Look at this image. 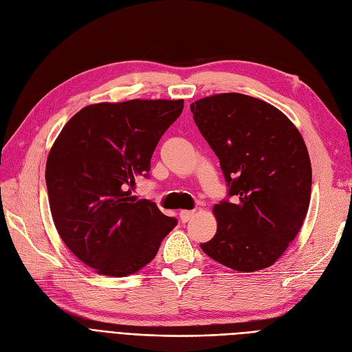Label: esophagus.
Wrapping results in <instances>:
<instances>
[{"label": "esophagus", "instance_id": "obj_1", "mask_svg": "<svg viewBox=\"0 0 352 352\" xmlns=\"http://www.w3.org/2000/svg\"><path fill=\"white\" fill-rule=\"evenodd\" d=\"M195 216V211H189V210H182L179 212V217H180V220H182L184 223H186V221H189L190 219H192Z\"/></svg>", "mask_w": 352, "mask_h": 352}]
</instances>
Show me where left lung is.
Wrapping results in <instances>:
<instances>
[{
	"mask_svg": "<svg viewBox=\"0 0 352 352\" xmlns=\"http://www.w3.org/2000/svg\"><path fill=\"white\" fill-rule=\"evenodd\" d=\"M190 111L236 198L212 207L217 232L201 250L232 270L267 269L295 239L310 206L302 136L279 109L243 94L210 95Z\"/></svg>",
	"mask_w": 352,
	"mask_h": 352,
	"instance_id": "8db88e82",
	"label": "left lung"
}]
</instances>
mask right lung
Wrapping results in <instances>:
<instances>
[{
  "mask_svg": "<svg viewBox=\"0 0 352 352\" xmlns=\"http://www.w3.org/2000/svg\"><path fill=\"white\" fill-rule=\"evenodd\" d=\"M184 100H131L83 107L63 127L45 167L51 216L66 247L110 278L150 263L176 219L132 195Z\"/></svg>",
  "mask_w": 352,
  "mask_h": 352,
  "instance_id": "add662e5",
  "label": "right lung"
}]
</instances>
